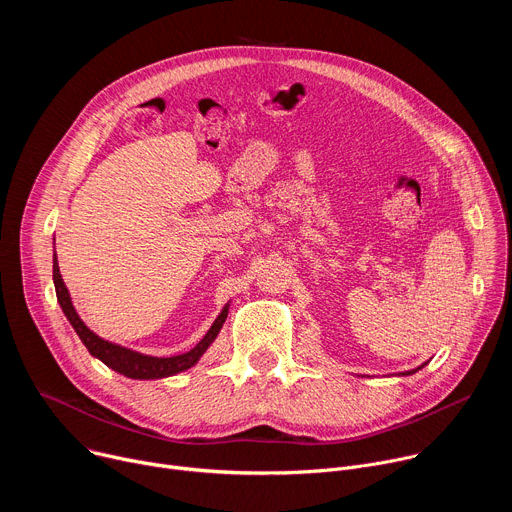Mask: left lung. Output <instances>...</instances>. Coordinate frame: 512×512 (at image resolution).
<instances>
[{
  "instance_id": "8db88e82",
  "label": "left lung",
  "mask_w": 512,
  "mask_h": 512,
  "mask_svg": "<svg viewBox=\"0 0 512 512\" xmlns=\"http://www.w3.org/2000/svg\"><path fill=\"white\" fill-rule=\"evenodd\" d=\"M419 369H421V367H419ZM419 369H415V371H409V373H403V375H413V373H417Z\"/></svg>"
}]
</instances>
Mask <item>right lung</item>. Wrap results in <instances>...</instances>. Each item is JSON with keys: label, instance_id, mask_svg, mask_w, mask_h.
Instances as JSON below:
<instances>
[{"label": "right lung", "instance_id": "right-lung-1", "mask_svg": "<svg viewBox=\"0 0 512 512\" xmlns=\"http://www.w3.org/2000/svg\"><path fill=\"white\" fill-rule=\"evenodd\" d=\"M52 277H54V287H56V298L58 304L64 312V316L68 318V322L75 328V332L79 334V338L83 340V344L87 346V350L97 356L101 362H105L109 369H113L115 373L129 377V379H162V377H172L176 373H182L198 362V358L206 352V348L212 344V340L216 338V334L221 332L229 308L225 306V310L218 314V318L214 320V324L210 326V330L204 334V338L188 352L184 354H176V356H168V358H158V356H148V354H139L133 352L129 348L111 344L103 338H99L95 332H91L85 322L79 318V314L72 308L68 289L60 277L58 271V263L54 259V267H52Z\"/></svg>", "mask_w": 512, "mask_h": 512}]
</instances>
